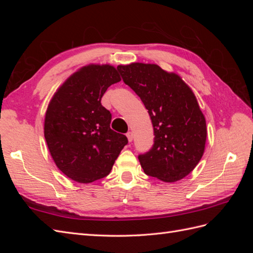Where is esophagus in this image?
Here are the masks:
<instances>
[{"instance_id":"esophagus-1","label":"esophagus","mask_w":253,"mask_h":253,"mask_svg":"<svg viewBox=\"0 0 253 253\" xmlns=\"http://www.w3.org/2000/svg\"><path fill=\"white\" fill-rule=\"evenodd\" d=\"M126 137H127L128 142H132V140H133V133L132 132H127L126 133Z\"/></svg>"}]
</instances>
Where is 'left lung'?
Instances as JSON below:
<instances>
[{
  "instance_id": "1",
  "label": "left lung",
  "mask_w": 253,
  "mask_h": 253,
  "mask_svg": "<svg viewBox=\"0 0 253 253\" xmlns=\"http://www.w3.org/2000/svg\"><path fill=\"white\" fill-rule=\"evenodd\" d=\"M117 70L140 97L154 128L152 149L138 156L144 173L166 182L186 177L202 159L207 138L206 119L192 89L156 64L131 63Z\"/></svg>"
}]
</instances>
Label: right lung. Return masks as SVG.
<instances>
[{
    "mask_svg": "<svg viewBox=\"0 0 253 253\" xmlns=\"http://www.w3.org/2000/svg\"><path fill=\"white\" fill-rule=\"evenodd\" d=\"M121 80L110 64L81 67L52 96L45 114L44 137L59 170L68 178L89 183L108 176L127 143L111 128L112 114L103 94Z\"/></svg>",
    "mask_w": 253,
    "mask_h": 253,
    "instance_id": "obj_1",
    "label": "right lung"
}]
</instances>
